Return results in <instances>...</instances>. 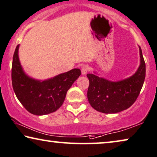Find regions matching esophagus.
<instances>
[{
    "label": "esophagus",
    "mask_w": 157,
    "mask_h": 157,
    "mask_svg": "<svg viewBox=\"0 0 157 157\" xmlns=\"http://www.w3.org/2000/svg\"><path fill=\"white\" fill-rule=\"evenodd\" d=\"M89 70H90V67H89L88 65H84V66L82 67V69H81V72H82V75H85L87 73Z\"/></svg>",
    "instance_id": "obj_1"
}]
</instances>
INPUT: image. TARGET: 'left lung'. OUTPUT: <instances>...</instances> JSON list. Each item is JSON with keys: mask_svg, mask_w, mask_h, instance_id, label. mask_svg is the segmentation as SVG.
<instances>
[{"mask_svg": "<svg viewBox=\"0 0 157 157\" xmlns=\"http://www.w3.org/2000/svg\"><path fill=\"white\" fill-rule=\"evenodd\" d=\"M140 64L132 76L112 82L97 75L87 74L90 81L87 99L93 109L104 113H116L130 107L136 101L145 79L146 67L140 47Z\"/></svg>", "mask_w": 157, "mask_h": 157, "instance_id": "1", "label": "left lung"}]
</instances>
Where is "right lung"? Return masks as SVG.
I'll return each mask as SVG.
<instances>
[{"label":"right lung","instance_id":"right-lung-1","mask_svg":"<svg viewBox=\"0 0 157 157\" xmlns=\"http://www.w3.org/2000/svg\"><path fill=\"white\" fill-rule=\"evenodd\" d=\"M17 45L12 65V85L19 101L29 113L36 116L53 113L63 104L67 90L81 75L75 68L41 81L30 78L19 60Z\"/></svg>","mask_w":157,"mask_h":157}]
</instances>
